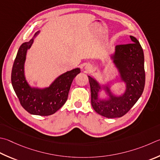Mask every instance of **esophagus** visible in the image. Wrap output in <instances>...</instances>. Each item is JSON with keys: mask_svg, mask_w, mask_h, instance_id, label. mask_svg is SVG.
<instances>
[{"mask_svg": "<svg viewBox=\"0 0 160 160\" xmlns=\"http://www.w3.org/2000/svg\"><path fill=\"white\" fill-rule=\"evenodd\" d=\"M86 69H87V70H88V71H91L92 68L90 67V66H86Z\"/></svg>", "mask_w": 160, "mask_h": 160, "instance_id": "1", "label": "esophagus"}]
</instances>
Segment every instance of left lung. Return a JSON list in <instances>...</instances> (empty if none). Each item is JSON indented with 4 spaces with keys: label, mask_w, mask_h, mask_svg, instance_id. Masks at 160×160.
Here are the masks:
<instances>
[{
    "label": "left lung",
    "mask_w": 160,
    "mask_h": 160,
    "mask_svg": "<svg viewBox=\"0 0 160 160\" xmlns=\"http://www.w3.org/2000/svg\"><path fill=\"white\" fill-rule=\"evenodd\" d=\"M133 42L115 47L113 62L118 68L122 80L126 83V91L120 97H114L106 87L110 99L99 100L101 86L94 78L88 76L91 89V103L98 114L108 118H121L137 102L143 92L146 81L144 54L138 40L130 36Z\"/></svg>",
    "instance_id": "8db88e82"
}]
</instances>
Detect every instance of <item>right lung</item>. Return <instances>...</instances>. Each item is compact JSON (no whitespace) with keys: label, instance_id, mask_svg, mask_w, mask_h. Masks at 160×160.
Returning <instances> with one entry per match:
<instances>
[{"label":"right lung","instance_id":"right-lung-1","mask_svg":"<svg viewBox=\"0 0 160 160\" xmlns=\"http://www.w3.org/2000/svg\"><path fill=\"white\" fill-rule=\"evenodd\" d=\"M38 31L34 35L38 34ZM33 42H24L20 46L12 69L11 81L22 106L32 115L48 116L54 114L67 101L72 80L80 72V68L67 71L58 77L48 88H32L24 77V66L28 49Z\"/></svg>","mask_w":160,"mask_h":160}]
</instances>
